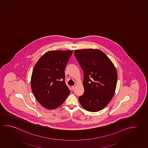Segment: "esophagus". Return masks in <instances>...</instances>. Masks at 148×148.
<instances>
[{"label": "esophagus", "instance_id": "34e87169", "mask_svg": "<svg viewBox=\"0 0 148 148\" xmlns=\"http://www.w3.org/2000/svg\"><path fill=\"white\" fill-rule=\"evenodd\" d=\"M75 86H72V87H71V88H72V89L73 90V89H74V88H75Z\"/></svg>", "mask_w": 148, "mask_h": 148}]
</instances>
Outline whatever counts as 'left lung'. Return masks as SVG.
<instances>
[{"label":"left lung","mask_w":148,"mask_h":148,"mask_svg":"<svg viewBox=\"0 0 148 148\" xmlns=\"http://www.w3.org/2000/svg\"><path fill=\"white\" fill-rule=\"evenodd\" d=\"M74 55L84 72V93L79 97V101L86 110L99 111L114 96L117 80L116 69L100 50H76Z\"/></svg>","instance_id":"1"}]
</instances>
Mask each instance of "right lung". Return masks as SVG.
Segmentation results:
<instances>
[{
  "instance_id": "obj_1",
  "label": "right lung",
  "mask_w": 148,
  "mask_h": 148,
  "mask_svg": "<svg viewBox=\"0 0 148 148\" xmlns=\"http://www.w3.org/2000/svg\"><path fill=\"white\" fill-rule=\"evenodd\" d=\"M73 51H50L37 62L31 77V88L34 96L48 109L62 104L70 93L65 82L64 69Z\"/></svg>"
}]
</instances>
